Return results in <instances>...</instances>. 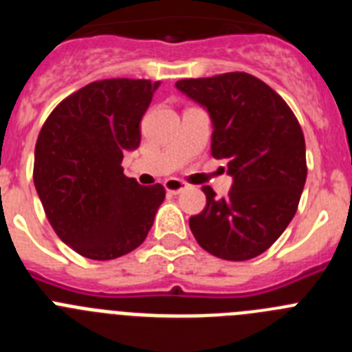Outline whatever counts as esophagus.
Segmentation results:
<instances>
[{"mask_svg":"<svg viewBox=\"0 0 352 352\" xmlns=\"http://www.w3.org/2000/svg\"><path fill=\"white\" fill-rule=\"evenodd\" d=\"M164 186H166V190L169 192V194H179V192L186 188V183L182 182V179L173 178V179H166Z\"/></svg>","mask_w":352,"mask_h":352,"instance_id":"obj_1","label":"esophagus"}]
</instances>
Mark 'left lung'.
<instances>
[{"label": "left lung", "instance_id": "left-lung-1", "mask_svg": "<svg viewBox=\"0 0 352 352\" xmlns=\"http://www.w3.org/2000/svg\"><path fill=\"white\" fill-rule=\"evenodd\" d=\"M179 91L213 120L211 155L227 162L232 188L217 197L203 186L206 206L190 217V231L211 256L248 261L275 243L300 204L307 157L305 138L285 100L247 72L182 79Z\"/></svg>", "mask_w": 352, "mask_h": 352}]
</instances>
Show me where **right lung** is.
Segmentation results:
<instances>
[{
	"label": "right lung",
	"instance_id": "add662e5",
	"mask_svg": "<svg viewBox=\"0 0 352 352\" xmlns=\"http://www.w3.org/2000/svg\"><path fill=\"white\" fill-rule=\"evenodd\" d=\"M160 82L104 79L56 105L35 146L33 182L52 229L82 257L109 261L135 250L166 199L157 183L123 174V153L141 142V123Z\"/></svg>",
	"mask_w": 352,
	"mask_h": 352
}]
</instances>
